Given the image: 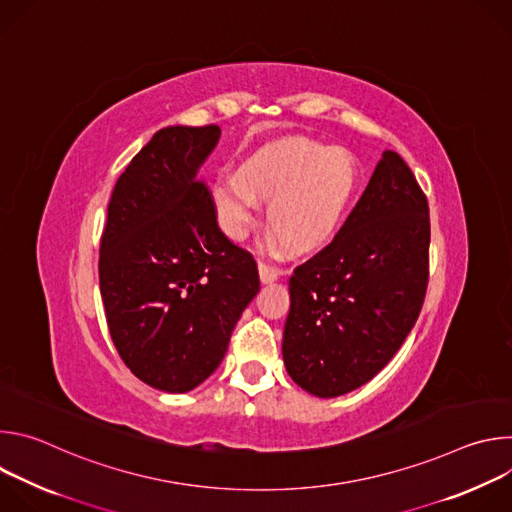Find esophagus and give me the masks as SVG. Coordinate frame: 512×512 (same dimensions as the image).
Masks as SVG:
<instances>
[{
	"instance_id": "34e87169",
	"label": "esophagus",
	"mask_w": 512,
	"mask_h": 512,
	"mask_svg": "<svg viewBox=\"0 0 512 512\" xmlns=\"http://www.w3.org/2000/svg\"><path fill=\"white\" fill-rule=\"evenodd\" d=\"M279 275H281V269L271 267V265H267L265 261H259V277H261L263 283H271V281H275Z\"/></svg>"
}]
</instances>
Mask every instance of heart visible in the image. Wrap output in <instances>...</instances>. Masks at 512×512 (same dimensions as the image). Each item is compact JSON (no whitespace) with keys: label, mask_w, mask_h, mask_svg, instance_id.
Segmentation results:
<instances>
[{"label":"heart","mask_w":512,"mask_h":512,"mask_svg":"<svg viewBox=\"0 0 512 512\" xmlns=\"http://www.w3.org/2000/svg\"><path fill=\"white\" fill-rule=\"evenodd\" d=\"M356 188L354 160L316 143H287L247 160L239 174H218L210 186L216 223L243 241L269 202L273 239L294 253L328 243Z\"/></svg>","instance_id":"heart-1"}]
</instances>
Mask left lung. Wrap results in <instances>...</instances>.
Masks as SVG:
<instances>
[{
  "mask_svg": "<svg viewBox=\"0 0 512 512\" xmlns=\"http://www.w3.org/2000/svg\"><path fill=\"white\" fill-rule=\"evenodd\" d=\"M427 267V198L387 150L334 241L289 277L287 375L322 399L369 383L411 332Z\"/></svg>",
  "mask_w": 512,
  "mask_h": 512,
  "instance_id": "8db88e82",
  "label": "left lung"
}]
</instances>
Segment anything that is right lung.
<instances>
[{"instance_id": "right-lung-1", "label": "right lung", "mask_w": 512, "mask_h": 512, "mask_svg": "<svg viewBox=\"0 0 512 512\" xmlns=\"http://www.w3.org/2000/svg\"><path fill=\"white\" fill-rule=\"evenodd\" d=\"M221 127H164L119 176L99 251L113 344L145 385L186 393L227 354L257 296V263L216 225L198 170Z\"/></svg>"}]
</instances>
